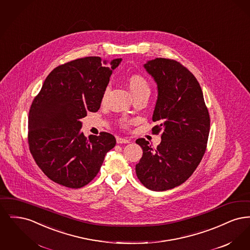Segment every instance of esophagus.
<instances>
[{"label": "esophagus", "instance_id": "34e87169", "mask_svg": "<svg viewBox=\"0 0 250 250\" xmlns=\"http://www.w3.org/2000/svg\"><path fill=\"white\" fill-rule=\"evenodd\" d=\"M117 143H130V140H127V139H125V138H121V137H118L117 138Z\"/></svg>", "mask_w": 250, "mask_h": 250}]
</instances>
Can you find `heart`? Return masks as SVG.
Listing matches in <instances>:
<instances>
[{
	"instance_id": "heart-1",
	"label": "heart",
	"mask_w": 250,
	"mask_h": 250,
	"mask_svg": "<svg viewBox=\"0 0 250 250\" xmlns=\"http://www.w3.org/2000/svg\"><path fill=\"white\" fill-rule=\"evenodd\" d=\"M127 84H128V87H129L131 93L133 95L139 94V93H143V92L150 93L149 84L147 83V81L140 75H132V76H130L128 81H127ZM107 91H108V89H106V91L104 92L103 100L107 96ZM122 123L123 124H128L129 122L126 121V120H124V121H122Z\"/></svg>"
}]
</instances>
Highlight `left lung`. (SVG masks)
Here are the masks:
<instances>
[{
	"instance_id": "left-lung-1",
	"label": "left lung",
	"mask_w": 250,
	"mask_h": 250,
	"mask_svg": "<svg viewBox=\"0 0 250 250\" xmlns=\"http://www.w3.org/2000/svg\"><path fill=\"white\" fill-rule=\"evenodd\" d=\"M143 67L157 86L153 121L161 143L153 148L144 139L136 143L143 156L136 173L144 187L154 191L174 188L190 177L205 153L210 116L197 79L174 60L155 58Z\"/></svg>"
}]
</instances>
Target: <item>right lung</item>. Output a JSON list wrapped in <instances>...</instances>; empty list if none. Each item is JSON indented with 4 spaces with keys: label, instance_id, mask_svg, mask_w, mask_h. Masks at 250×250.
I'll list each match as a JSON object with an SVG mask.
<instances>
[{
    "label": "right lung",
    "instance_id": "obj_1",
    "mask_svg": "<svg viewBox=\"0 0 250 250\" xmlns=\"http://www.w3.org/2000/svg\"><path fill=\"white\" fill-rule=\"evenodd\" d=\"M122 59L74 60L54 68L46 78L29 111L28 142L37 166L53 182L81 188L98 173L116 140L82 132L87 111L99 109L112 71Z\"/></svg>",
    "mask_w": 250,
    "mask_h": 250
}]
</instances>
